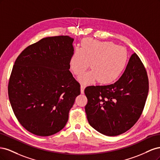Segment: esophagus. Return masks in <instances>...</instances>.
I'll list each match as a JSON object with an SVG mask.
<instances>
[{
	"label": "esophagus",
	"instance_id": "esophagus-1",
	"mask_svg": "<svg viewBox=\"0 0 160 160\" xmlns=\"http://www.w3.org/2000/svg\"><path fill=\"white\" fill-rule=\"evenodd\" d=\"M85 88V86L84 85H81V93L82 94L84 93V89Z\"/></svg>",
	"mask_w": 160,
	"mask_h": 160
}]
</instances>
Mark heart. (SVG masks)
<instances>
[{"label":"heart","mask_w":160,"mask_h":160,"mask_svg":"<svg viewBox=\"0 0 160 160\" xmlns=\"http://www.w3.org/2000/svg\"><path fill=\"white\" fill-rule=\"evenodd\" d=\"M128 61L125 48L109 41L85 38L81 49H76L70 59V68L75 75H81L91 64L92 70L79 77L83 84H91L100 79L103 84L114 82L122 75Z\"/></svg>","instance_id":"1"}]
</instances>
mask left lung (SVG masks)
<instances>
[{
	"label": "left lung",
	"instance_id": "obj_1",
	"mask_svg": "<svg viewBox=\"0 0 160 160\" xmlns=\"http://www.w3.org/2000/svg\"><path fill=\"white\" fill-rule=\"evenodd\" d=\"M148 91L146 69L134 52L118 81L108 85L85 88L88 103L85 109L89 123L108 136L125 133L139 119Z\"/></svg>",
	"mask_w": 160,
	"mask_h": 160
}]
</instances>
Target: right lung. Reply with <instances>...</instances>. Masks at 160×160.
<instances>
[{
	"instance_id": "right-lung-1",
	"label": "right lung",
	"mask_w": 160,
	"mask_h": 160,
	"mask_svg": "<svg viewBox=\"0 0 160 160\" xmlns=\"http://www.w3.org/2000/svg\"><path fill=\"white\" fill-rule=\"evenodd\" d=\"M73 41L69 36L43 38L14 62L9 101L19 123L36 135L49 136L63 128L81 93L80 84L69 70Z\"/></svg>"
}]
</instances>
